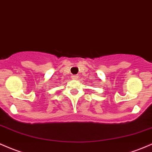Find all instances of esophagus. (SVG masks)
Wrapping results in <instances>:
<instances>
[{"mask_svg":"<svg viewBox=\"0 0 152 152\" xmlns=\"http://www.w3.org/2000/svg\"><path fill=\"white\" fill-rule=\"evenodd\" d=\"M71 78H72V79L73 80H76L78 79V76L77 75H72V76H71Z\"/></svg>","mask_w":152,"mask_h":152,"instance_id":"1","label":"esophagus"}]
</instances>
